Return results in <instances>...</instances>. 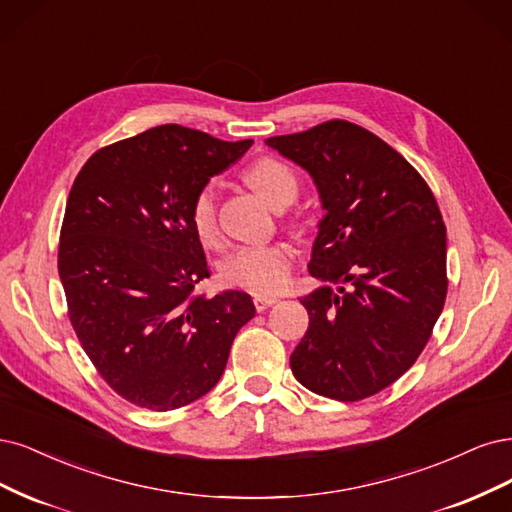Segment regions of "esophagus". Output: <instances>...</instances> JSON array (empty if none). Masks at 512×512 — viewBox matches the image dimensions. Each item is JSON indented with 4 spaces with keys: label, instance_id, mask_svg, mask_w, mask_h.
I'll return each instance as SVG.
<instances>
[{
    "label": "esophagus",
    "instance_id": "obj_1",
    "mask_svg": "<svg viewBox=\"0 0 512 512\" xmlns=\"http://www.w3.org/2000/svg\"><path fill=\"white\" fill-rule=\"evenodd\" d=\"M276 302H278L276 295H266V293H255V295H253V304H255V308H257L259 312L270 308V306L276 304Z\"/></svg>",
    "mask_w": 512,
    "mask_h": 512
}]
</instances>
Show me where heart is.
I'll use <instances>...</instances> for the list:
<instances>
[{
	"label": "heart",
	"instance_id": "obj_1",
	"mask_svg": "<svg viewBox=\"0 0 512 512\" xmlns=\"http://www.w3.org/2000/svg\"><path fill=\"white\" fill-rule=\"evenodd\" d=\"M249 185L270 206L291 200L298 193V176L285 161L276 157H261L246 170ZM189 219L193 232L204 244H214L219 236L217 227V187L204 185L195 193ZM295 255L283 242L240 246L221 263V276L227 285L253 293H270L283 287L291 274Z\"/></svg>",
	"mask_w": 512,
	"mask_h": 512
}]
</instances>
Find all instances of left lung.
<instances>
[{
    "mask_svg": "<svg viewBox=\"0 0 512 512\" xmlns=\"http://www.w3.org/2000/svg\"><path fill=\"white\" fill-rule=\"evenodd\" d=\"M266 144L317 185L308 329L291 372L325 398L357 402L417 361L447 298V227L421 174L372 131L327 121Z\"/></svg>",
    "mask_w": 512,
    "mask_h": 512,
    "instance_id": "obj_1",
    "label": "left lung"
}]
</instances>
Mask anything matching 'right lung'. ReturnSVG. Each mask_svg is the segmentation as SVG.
<instances>
[{"instance_id": "obj_1", "label": "right lung", "mask_w": 512, "mask_h": 512, "mask_svg": "<svg viewBox=\"0 0 512 512\" xmlns=\"http://www.w3.org/2000/svg\"><path fill=\"white\" fill-rule=\"evenodd\" d=\"M253 140L159 125L104 146L78 172L59 240V276L82 349L127 402L166 412L200 400L225 370L249 293L214 298L189 210Z\"/></svg>"}]
</instances>
